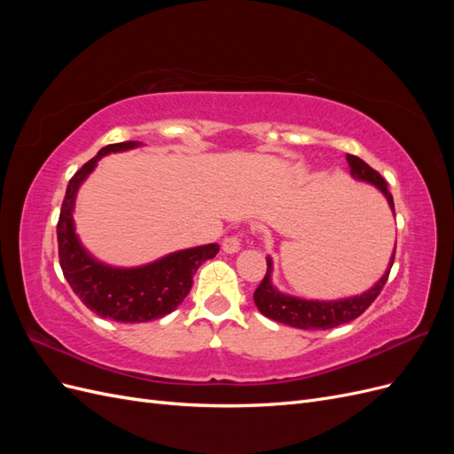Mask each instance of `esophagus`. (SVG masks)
<instances>
[{"instance_id": "esophagus-1", "label": "esophagus", "mask_w": 454, "mask_h": 454, "mask_svg": "<svg viewBox=\"0 0 454 454\" xmlns=\"http://www.w3.org/2000/svg\"><path fill=\"white\" fill-rule=\"evenodd\" d=\"M225 254H237L240 250V239L239 237H227L222 244Z\"/></svg>"}]
</instances>
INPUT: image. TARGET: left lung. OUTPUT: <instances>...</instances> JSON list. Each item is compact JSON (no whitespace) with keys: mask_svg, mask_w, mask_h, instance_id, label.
Wrapping results in <instances>:
<instances>
[{"mask_svg":"<svg viewBox=\"0 0 454 454\" xmlns=\"http://www.w3.org/2000/svg\"><path fill=\"white\" fill-rule=\"evenodd\" d=\"M347 160L350 167V176L354 180L377 187L382 193V197L387 199L390 210L394 214V199L390 195L387 182L382 180V176L371 168L369 164L364 162L360 157L347 155ZM394 255H395V246L392 250V257L388 261L387 270H384L382 277L371 286L369 290L358 295H350L342 299H327V301L305 299V297H297V295L280 292L278 287L272 284L274 263H272V257L267 255V274L254 294V303L259 309V312L267 316V318L286 325L299 327V329L337 327L340 324H347V322H352L354 318H358V316L377 299L382 286L388 280V274L394 263Z\"/></svg>","mask_w":454,"mask_h":454,"instance_id":"left-lung-1","label":"left lung"}]
</instances>
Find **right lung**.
Instances as JSON below:
<instances>
[{
  "instance_id": "obj_1",
  "label": "right lung",
  "mask_w": 454,
  "mask_h": 454,
  "mask_svg": "<svg viewBox=\"0 0 454 454\" xmlns=\"http://www.w3.org/2000/svg\"><path fill=\"white\" fill-rule=\"evenodd\" d=\"M142 142H119L102 147L67 184L57 227L60 267L75 295L102 318L136 324L159 320L182 305L193 286L197 269L219 252L217 244L195 246L162 255L138 267H114L94 257L75 232V199L81 185L109 153L142 147Z\"/></svg>"
}]
</instances>
